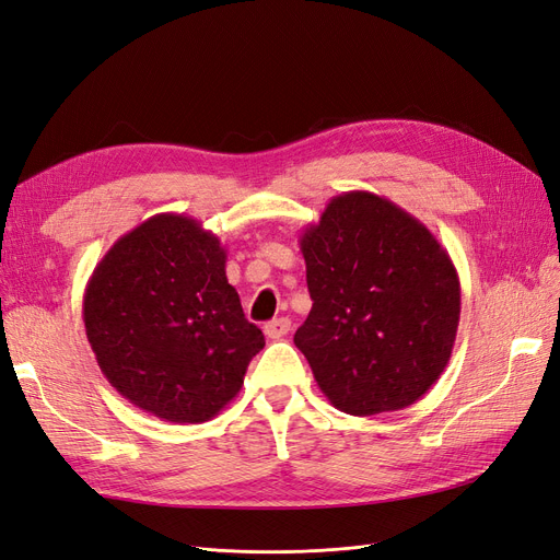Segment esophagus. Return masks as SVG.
I'll return each mask as SVG.
<instances>
[{"label":"esophagus","mask_w":560,"mask_h":560,"mask_svg":"<svg viewBox=\"0 0 560 560\" xmlns=\"http://www.w3.org/2000/svg\"><path fill=\"white\" fill-rule=\"evenodd\" d=\"M290 329H292V322L287 317H276V319H270L264 325V331H266L268 338H282V336L290 334Z\"/></svg>","instance_id":"1"}]
</instances>
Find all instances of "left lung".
Here are the masks:
<instances>
[{"label":"left lung","instance_id":"obj_1","mask_svg":"<svg viewBox=\"0 0 560 560\" xmlns=\"http://www.w3.org/2000/svg\"><path fill=\"white\" fill-rule=\"evenodd\" d=\"M313 308L294 343L338 411L416 404L444 374L460 280L430 229L371 191L334 196L299 238Z\"/></svg>","mask_w":560,"mask_h":560}]
</instances>
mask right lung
I'll return each instance as SVG.
<instances>
[{"label":"right lung","mask_w":560,"mask_h":560,"mask_svg":"<svg viewBox=\"0 0 560 560\" xmlns=\"http://www.w3.org/2000/svg\"><path fill=\"white\" fill-rule=\"evenodd\" d=\"M83 325L105 378L167 422H206L241 393L266 341L226 280V249L184 214L121 235L83 294Z\"/></svg>","instance_id":"add662e5"}]
</instances>
